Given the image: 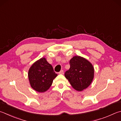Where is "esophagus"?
I'll return each instance as SVG.
<instances>
[{
    "label": "esophagus",
    "mask_w": 121,
    "mask_h": 121,
    "mask_svg": "<svg viewBox=\"0 0 121 121\" xmlns=\"http://www.w3.org/2000/svg\"><path fill=\"white\" fill-rule=\"evenodd\" d=\"M59 74H63V73H64V72H63V70H61V71L59 72Z\"/></svg>",
    "instance_id": "1"
}]
</instances>
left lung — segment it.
<instances>
[{
	"label": "left lung",
	"instance_id": "obj_1",
	"mask_svg": "<svg viewBox=\"0 0 121 121\" xmlns=\"http://www.w3.org/2000/svg\"><path fill=\"white\" fill-rule=\"evenodd\" d=\"M70 69L65 76L74 89L82 91L89 86L94 78L93 66L86 59L75 56L70 60Z\"/></svg>",
	"mask_w": 121,
	"mask_h": 121
}]
</instances>
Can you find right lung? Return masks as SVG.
Segmentation results:
<instances>
[{
  "label": "right lung",
  "instance_id": "right-lung-1",
  "mask_svg": "<svg viewBox=\"0 0 121 121\" xmlns=\"http://www.w3.org/2000/svg\"><path fill=\"white\" fill-rule=\"evenodd\" d=\"M57 75L52 65L44 58L35 62L30 68L28 74L31 87L41 93L49 89Z\"/></svg>",
  "mask_w": 121,
  "mask_h": 121
}]
</instances>
